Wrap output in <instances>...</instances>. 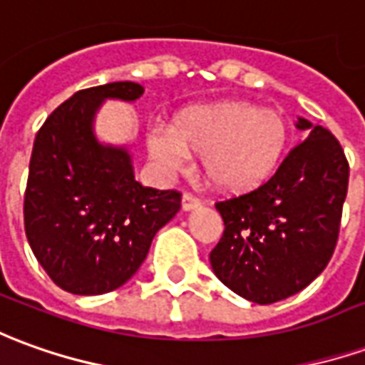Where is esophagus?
<instances>
[{
    "label": "esophagus",
    "mask_w": 365,
    "mask_h": 365,
    "mask_svg": "<svg viewBox=\"0 0 365 365\" xmlns=\"http://www.w3.org/2000/svg\"><path fill=\"white\" fill-rule=\"evenodd\" d=\"M201 205V200L200 197H195L193 193H183L182 197V207L185 211H191V209H197Z\"/></svg>",
    "instance_id": "esophagus-1"
}]
</instances>
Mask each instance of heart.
<instances>
[{
	"instance_id": "obj_1",
	"label": "heart",
	"mask_w": 365,
	"mask_h": 365,
	"mask_svg": "<svg viewBox=\"0 0 365 365\" xmlns=\"http://www.w3.org/2000/svg\"><path fill=\"white\" fill-rule=\"evenodd\" d=\"M289 126L277 110L251 103L209 104L182 112L174 126L146 132L150 156L165 172H183L203 156V174L217 190L241 193L264 183L287 152Z\"/></svg>"
}]
</instances>
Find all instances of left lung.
Here are the masks:
<instances>
[{
  "mask_svg": "<svg viewBox=\"0 0 365 365\" xmlns=\"http://www.w3.org/2000/svg\"><path fill=\"white\" fill-rule=\"evenodd\" d=\"M307 140L257 190L217 201L225 231L209 253L225 287L257 304L297 294L324 271L338 243L350 165L340 142L298 118Z\"/></svg>",
  "mask_w": 365,
  "mask_h": 365,
  "instance_id": "obj_1",
  "label": "left lung"
}]
</instances>
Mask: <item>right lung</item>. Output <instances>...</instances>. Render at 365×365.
<instances>
[{
    "label": "right lung",
    "instance_id": "1",
    "mask_svg": "<svg viewBox=\"0 0 365 365\" xmlns=\"http://www.w3.org/2000/svg\"><path fill=\"white\" fill-rule=\"evenodd\" d=\"M142 94L130 81L78 91L33 142L25 235L51 280L73 294H104L132 279L154 235L182 207L180 191L134 180L126 148L94 136V114L106 98L134 103Z\"/></svg>",
    "mask_w": 365,
    "mask_h": 365
}]
</instances>
